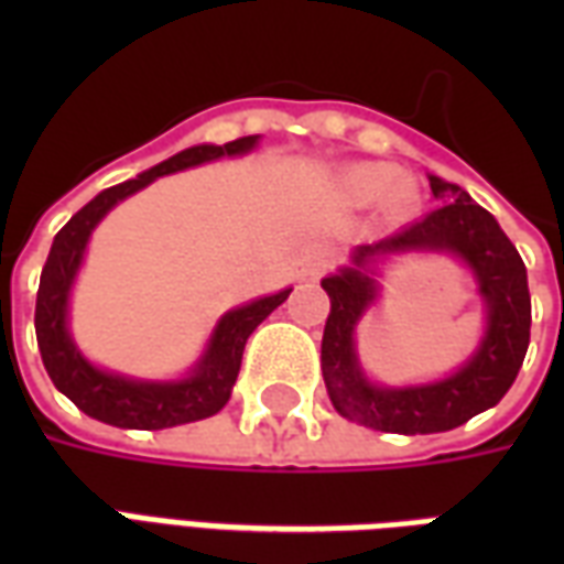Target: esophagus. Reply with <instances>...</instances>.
Here are the masks:
<instances>
[{"instance_id": "1", "label": "esophagus", "mask_w": 564, "mask_h": 564, "mask_svg": "<svg viewBox=\"0 0 564 564\" xmlns=\"http://www.w3.org/2000/svg\"><path fill=\"white\" fill-rule=\"evenodd\" d=\"M326 269H329L326 259H311V262H305V269H302V281H319L326 274Z\"/></svg>"}]
</instances>
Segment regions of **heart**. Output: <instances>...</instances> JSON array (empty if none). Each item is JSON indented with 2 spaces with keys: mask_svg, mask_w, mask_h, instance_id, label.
Masks as SVG:
<instances>
[{
  "mask_svg": "<svg viewBox=\"0 0 564 564\" xmlns=\"http://www.w3.org/2000/svg\"><path fill=\"white\" fill-rule=\"evenodd\" d=\"M338 189L350 205H375L383 202L392 217H404L416 205V184L411 177H399L395 165L387 162H356L344 169Z\"/></svg>",
  "mask_w": 564,
  "mask_h": 564,
  "instance_id": "b5f03b06",
  "label": "heart"
}]
</instances>
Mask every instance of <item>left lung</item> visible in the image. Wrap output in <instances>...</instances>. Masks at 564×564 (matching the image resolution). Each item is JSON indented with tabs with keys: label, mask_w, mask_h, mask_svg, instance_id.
<instances>
[{
	"label": "left lung",
	"mask_w": 564,
	"mask_h": 564,
	"mask_svg": "<svg viewBox=\"0 0 564 564\" xmlns=\"http://www.w3.org/2000/svg\"><path fill=\"white\" fill-rule=\"evenodd\" d=\"M429 186L441 202L432 214L378 245L356 247L350 269L323 278L332 311L323 329L319 366L332 408L354 423L395 435L449 432L471 416L484 414L486 408H496L520 375L532 329L525 265L496 217L480 208L462 186L447 184L435 174L429 177ZM408 249L453 252L473 269L487 305V335L456 376L423 388L395 391L378 388L365 378L355 356L352 332L377 294L370 262L387 252Z\"/></svg>",
	"instance_id": "obj_1"
}]
</instances>
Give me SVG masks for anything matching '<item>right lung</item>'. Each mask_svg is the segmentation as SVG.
<instances>
[{
  "instance_id": "add662e5",
  "label": "right lung",
  "mask_w": 564,
  "mask_h": 564,
  "mask_svg": "<svg viewBox=\"0 0 564 564\" xmlns=\"http://www.w3.org/2000/svg\"><path fill=\"white\" fill-rule=\"evenodd\" d=\"M257 141L259 135H245L229 144H196V148L181 150L172 160L153 165L127 184L102 189L56 232L42 269L39 299H35V338H39L42 362L54 387L78 404L87 416L99 423L120 425V429L153 432V429H172V425L214 416L229 402L247 338L274 307L286 302V295L293 290H281V293L265 295V299L223 314L217 329L210 332L205 354L184 380H132L90 366L68 335V293L84 262L90 232L117 202L144 189L162 174L184 172L189 165H202L220 156H241L257 148Z\"/></svg>"
}]
</instances>
